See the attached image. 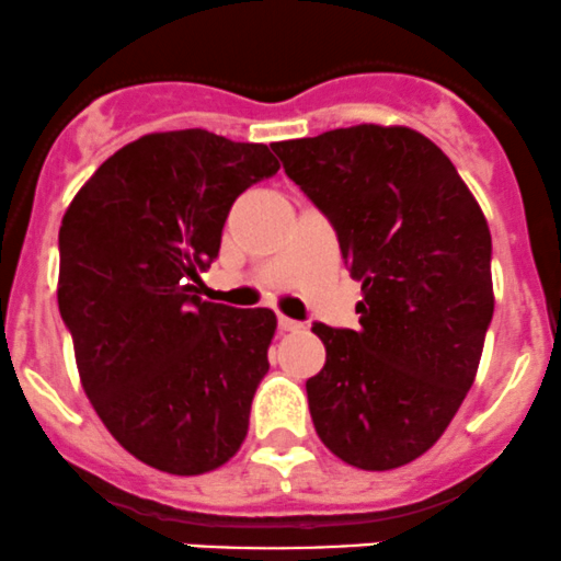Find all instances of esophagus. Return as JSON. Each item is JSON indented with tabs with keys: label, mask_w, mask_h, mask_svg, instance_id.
Masks as SVG:
<instances>
[{
	"label": "esophagus",
	"mask_w": 561,
	"mask_h": 561,
	"mask_svg": "<svg viewBox=\"0 0 561 561\" xmlns=\"http://www.w3.org/2000/svg\"><path fill=\"white\" fill-rule=\"evenodd\" d=\"M278 327H280V332H302L305 323H299V321H294V319H286V316H280Z\"/></svg>",
	"instance_id": "1"
}]
</instances>
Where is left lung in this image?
Listing matches in <instances>:
<instances>
[{
    "mask_svg": "<svg viewBox=\"0 0 561 561\" xmlns=\"http://www.w3.org/2000/svg\"><path fill=\"white\" fill-rule=\"evenodd\" d=\"M270 148L337 229L365 297L359 329L313 327L327 348L305 383L313 426L345 465L394 470L440 440L476 380L494 313L486 216L451 159L410 126Z\"/></svg>",
    "mask_w": 561,
    "mask_h": 561,
    "instance_id": "left-lung-1",
    "label": "left lung"
}]
</instances>
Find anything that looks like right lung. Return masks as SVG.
Masks as SVG:
<instances>
[{"label":"right lung","mask_w":561,"mask_h":561,"mask_svg":"<svg viewBox=\"0 0 561 561\" xmlns=\"http://www.w3.org/2000/svg\"><path fill=\"white\" fill-rule=\"evenodd\" d=\"M280 170L262 142L153 131L115 151L59 229V310L85 397L135 459L170 476L227 465L278 329L270 308L196 297L229 207Z\"/></svg>","instance_id":"obj_1"}]
</instances>
